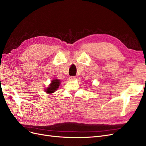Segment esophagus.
<instances>
[{
    "label": "esophagus",
    "mask_w": 146,
    "mask_h": 146,
    "mask_svg": "<svg viewBox=\"0 0 146 146\" xmlns=\"http://www.w3.org/2000/svg\"><path fill=\"white\" fill-rule=\"evenodd\" d=\"M76 79V78L75 76H70L69 77V79L70 80V81H74V80H75Z\"/></svg>",
    "instance_id": "esophagus-1"
}]
</instances>
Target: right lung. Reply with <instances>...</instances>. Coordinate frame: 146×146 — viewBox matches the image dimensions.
<instances>
[{
    "mask_svg": "<svg viewBox=\"0 0 146 146\" xmlns=\"http://www.w3.org/2000/svg\"><path fill=\"white\" fill-rule=\"evenodd\" d=\"M60 80L56 79H53L52 81H51V84L49 85V87L46 88L45 91L46 92V93H47V94H51L54 93V92H56V90H58V88L60 86Z\"/></svg>",
    "mask_w": 146,
    "mask_h": 146,
    "instance_id": "add662e5",
    "label": "right lung"
}]
</instances>
